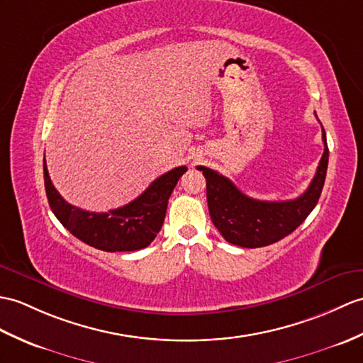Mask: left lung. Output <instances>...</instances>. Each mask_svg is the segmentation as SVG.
Returning <instances> with one entry per match:
<instances>
[{
	"mask_svg": "<svg viewBox=\"0 0 363 363\" xmlns=\"http://www.w3.org/2000/svg\"><path fill=\"white\" fill-rule=\"evenodd\" d=\"M323 131V156L320 159L314 179L306 191L291 201H258L240 191L225 176L212 168L198 167L207 181L208 213L215 227L235 246L263 247L288 237L306 220L318 202L328 170L326 134Z\"/></svg>",
	"mask_w": 363,
	"mask_h": 363,
	"instance_id": "8db88e82",
	"label": "left lung"
}]
</instances>
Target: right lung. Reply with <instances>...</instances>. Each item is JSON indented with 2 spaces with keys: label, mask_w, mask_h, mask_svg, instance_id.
<instances>
[{
  "label": "right lung",
  "mask_w": 363,
  "mask_h": 363,
  "mask_svg": "<svg viewBox=\"0 0 363 363\" xmlns=\"http://www.w3.org/2000/svg\"><path fill=\"white\" fill-rule=\"evenodd\" d=\"M187 167L173 168L159 176L139 198L106 213L86 212L66 202L50 182L43 161L45 189L57 220L75 238L105 252H131L147 247L156 238L165 220L168 198Z\"/></svg>",
  "instance_id": "obj_1"
}]
</instances>
